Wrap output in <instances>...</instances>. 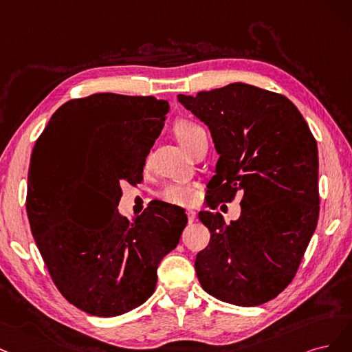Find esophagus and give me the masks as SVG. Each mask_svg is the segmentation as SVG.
Masks as SVG:
<instances>
[{
	"instance_id": "34e87169",
	"label": "esophagus",
	"mask_w": 352,
	"mask_h": 352,
	"mask_svg": "<svg viewBox=\"0 0 352 352\" xmlns=\"http://www.w3.org/2000/svg\"><path fill=\"white\" fill-rule=\"evenodd\" d=\"M187 217H188V222H195V221H196V217H197V213H196L195 210L188 209V210H187Z\"/></svg>"
}]
</instances>
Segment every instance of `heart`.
<instances>
[{
  "label": "heart",
  "mask_w": 352,
  "mask_h": 352,
  "mask_svg": "<svg viewBox=\"0 0 352 352\" xmlns=\"http://www.w3.org/2000/svg\"><path fill=\"white\" fill-rule=\"evenodd\" d=\"M200 130L203 129L199 127L197 124L190 122V121H178L174 127L177 139L181 144H183L184 149ZM195 196H196L195 188L183 183H169L160 191V197L162 200L178 206L190 205V203L195 200Z\"/></svg>",
  "instance_id": "b5f03b06"
}]
</instances>
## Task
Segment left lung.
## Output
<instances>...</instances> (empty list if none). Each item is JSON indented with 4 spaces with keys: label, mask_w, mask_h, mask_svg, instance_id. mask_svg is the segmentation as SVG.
Returning <instances> with one entry per match:
<instances>
[{
    "label": "left lung",
    "mask_w": 352,
    "mask_h": 352,
    "mask_svg": "<svg viewBox=\"0 0 352 352\" xmlns=\"http://www.w3.org/2000/svg\"><path fill=\"white\" fill-rule=\"evenodd\" d=\"M178 100L210 130L219 153L208 184L210 209L241 192V214L225 223L201 210L209 245L196 256L200 285L221 301L253 307L296 276L319 219L317 143L283 95L231 83Z\"/></svg>",
    "instance_id": "obj_1"
}]
</instances>
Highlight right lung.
<instances>
[{
    "instance_id": "right-lung-1",
    "label": "right lung",
    "mask_w": 352,
    "mask_h": 352,
    "mask_svg": "<svg viewBox=\"0 0 352 352\" xmlns=\"http://www.w3.org/2000/svg\"><path fill=\"white\" fill-rule=\"evenodd\" d=\"M169 104L153 96L95 94L65 102L39 135L26 210L55 287L92 316L142 305L161 260L187 225L183 208L155 201L129 221L121 184L143 179Z\"/></svg>"
}]
</instances>
